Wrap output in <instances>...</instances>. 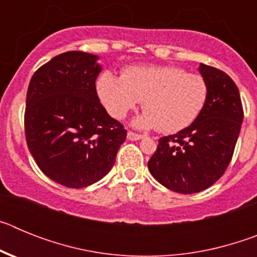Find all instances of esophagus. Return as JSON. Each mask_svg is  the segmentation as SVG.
Returning a JSON list of instances; mask_svg holds the SVG:
<instances>
[{
	"label": "esophagus",
	"instance_id": "obj_1",
	"mask_svg": "<svg viewBox=\"0 0 257 257\" xmlns=\"http://www.w3.org/2000/svg\"><path fill=\"white\" fill-rule=\"evenodd\" d=\"M143 138H144V136H143L142 134H136L134 133V131H128V133H127V139L128 140H140L143 139Z\"/></svg>",
	"mask_w": 257,
	"mask_h": 257
}]
</instances>
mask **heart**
Returning a JSON list of instances; mask_svg holds the SVG:
<instances>
[{
  "mask_svg": "<svg viewBox=\"0 0 257 257\" xmlns=\"http://www.w3.org/2000/svg\"><path fill=\"white\" fill-rule=\"evenodd\" d=\"M96 90L112 117L121 119L143 101L145 113L136 124L167 134L190 126L208 99L205 77L171 65L126 68L122 77L104 72Z\"/></svg>",
  "mask_w": 257,
  "mask_h": 257,
  "instance_id": "heart-1",
  "label": "heart"
}]
</instances>
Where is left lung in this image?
Listing matches in <instances>:
<instances>
[{
  "instance_id": "1",
  "label": "left lung",
  "mask_w": 257,
  "mask_h": 257,
  "mask_svg": "<svg viewBox=\"0 0 257 257\" xmlns=\"http://www.w3.org/2000/svg\"><path fill=\"white\" fill-rule=\"evenodd\" d=\"M208 99L199 117L174 135L163 136L148 169L163 187L181 194L198 193L216 183L234 153L243 108L234 81L217 68L201 64Z\"/></svg>"
}]
</instances>
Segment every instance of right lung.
Instances as JSON below:
<instances>
[{
    "label": "right lung",
    "instance_id": "add662e5",
    "mask_svg": "<svg viewBox=\"0 0 257 257\" xmlns=\"http://www.w3.org/2000/svg\"><path fill=\"white\" fill-rule=\"evenodd\" d=\"M97 56L68 51L32 76L24 130L29 152L47 178L85 188L104 178L126 140L123 124L106 113L96 92Z\"/></svg>",
    "mask_w": 257,
    "mask_h": 257
}]
</instances>
